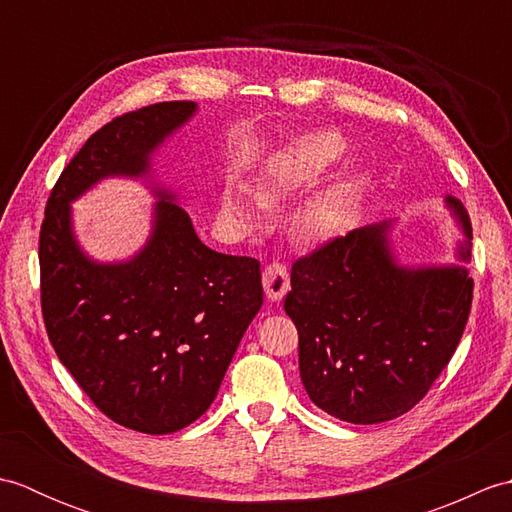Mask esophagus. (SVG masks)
Returning a JSON list of instances; mask_svg holds the SVG:
<instances>
[{"mask_svg": "<svg viewBox=\"0 0 512 512\" xmlns=\"http://www.w3.org/2000/svg\"><path fill=\"white\" fill-rule=\"evenodd\" d=\"M262 284L266 290V297L270 301H279L281 297L286 295L290 290V275H288V268L279 262L268 264L264 268V275H262Z\"/></svg>", "mask_w": 512, "mask_h": 512, "instance_id": "obj_1", "label": "esophagus"}]
</instances>
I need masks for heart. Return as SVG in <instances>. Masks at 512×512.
<instances>
[{"label": "heart", "instance_id": "b5f03b06", "mask_svg": "<svg viewBox=\"0 0 512 512\" xmlns=\"http://www.w3.org/2000/svg\"><path fill=\"white\" fill-rule=\"evenodd\" d=\"M345 154V140L334 132L308 134L295 140L268 162L264 178L257 184V193L233 184L220 198V217L235 231H257L266 220V204L284 195L308 187L323 171ZM352 209V187L336 182L323 189L301 206L295 224L308 239L332 237L341 231Z\"/></svg>", "mask_w": 512, "mask_h": 512}]
</instances>
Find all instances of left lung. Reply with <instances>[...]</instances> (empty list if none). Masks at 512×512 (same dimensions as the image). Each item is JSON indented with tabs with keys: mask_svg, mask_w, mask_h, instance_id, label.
Masks as SVG:
<instances>
[{
	"mask_svg": "<svg viewBox=\"0 0 512 512\" xmlns=\"http://www.w3.org/2000/svg\"><path fill=\"white\" fill-rule=\"evenodd\" d=\"M471 259V222L444 198ZM391 220L334 237L292 266L284 308L299 332V372L310 400L354 424L394 420L427 394L466 328L473 279L464 266L396 262Z\"/></svg>",
	"mask_w": 512,
	"mask_h": 512,
	"instance_id": "obj_1",
	"label": "left lung"
}]
</instances>
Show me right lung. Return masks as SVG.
I'll return each mask as SVG.
<instances>
[{
	"instance_id": "obj_1",
	"label": "right lung",
	"mask_w": 512,
	"mask_h": 512,
	"mask_svg": "<svg viewBox=\"0 0 512 512\" xmlns=\"http://www.w3.org/2000/svg\"><path fill=\"white\" fill-rule=\"evenodd\" d=\"M195 112L193 101L156 103L101 127L54 184L39 233L54 352L107 418L151 436L211 407L264 303L259 262L204 246L162 187L147 244L125 262H94L76 242L70 204L105 178H147L156 149Z\"/></svg>"
}]
</instances>
